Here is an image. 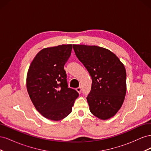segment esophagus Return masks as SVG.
I'll use <instances>...</instances> for the list:
<instances>
[{
	"label": "esophagus",
	"instance_id": "34e87169",
	"mask_svg": "<svg viewBox=\"0 0 151 151\" xmlns=\"http://www.w3.org/2000/svg\"><path fill=\"white\" fill-rule=\"evenodd\" d=\"M76 90H77V92H78L79 93H81V91H82L81 87V86L78 87V88H76Z\"/></svg>",
	"mask_w": 151,
	"mask_h": 151
}]
</instances>
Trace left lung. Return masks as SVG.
<instances>
[{
	"label": "left lung",
	"mask_w": 151,
	"mask_h": 151,
	"mask_svg": "<svg viewBox=\"0 0 151 151\" xmlns=\"http://www.w3.org/2000/svg\"><path fill=\"white\" fill-rule=\"evenodd\" d=\"M76 55L92 79L86 98L91 113L101 120L113 116L120 109L126 91V70L115 54L98 46L73 45Z\"/></svg>",
	"instance_id": "obj_1"
}]
</instances>
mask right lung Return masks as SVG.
<instances>
[{
  "mask_svg": "<svg viewBox=\"0 0 151 151\" xmlns=\"http://www.w3.org/2000/svg\"><path fill=\"white\" fill-rule=\"evenodd\" d=\"M72 45L44 48L35 56L27 75L26 87L36 109L48 119L58 121L72 111L79 93L68 88L64 65Z\"/></svg>",
  "mask_w": 151,
  "mask_h": 151,
  "instance_id": "obj_1",
  "label": "right lung"
}]
</instances>
